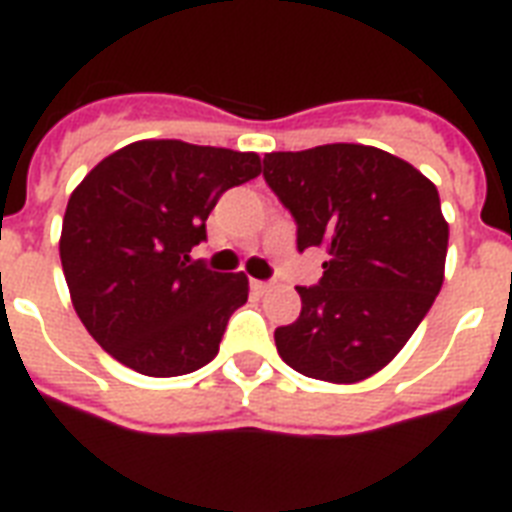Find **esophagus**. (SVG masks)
I'll use <instances>...</instances> for the list:
<instances>
[{
	"instance_id": "1",
	"label": "esophagus",
	"mask_w": 512,
	"mask_h": 512,
	"mask_svg": "<svg viewBox=\"0 0 512 512\" xmlns=\"http://www.w3.org/2000/svg\"><path fill=\"white\" fill-rule=\"evenodd\" d=\"M249 287L255 289L257 295H263V292H268V289H271V281H260V279H252V281H249Z\"/></svg>"
}]
</instances>
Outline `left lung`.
Segmentation results:
<instances>
[{
  "label": "left lung",
  "mask_w": 512,
  "mask_h": 512,
  "mask_svg": "<svg viewBox=\"0 0 512 512\" xmlns=\"http://www.w3.org/2000/svg\"><path fill=\"white\" fill-rule=\"evenodd\" d=\"M263 177L297 223V249L327 252L303 311L276 329L279 356L324 382H361L388 366L444 284L449 223L436 185L374 146L329 143L265 154Z\"/></svg>",
  "instance_id": "obj_1"
}]
</instances>
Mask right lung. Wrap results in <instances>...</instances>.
<instances>
[{"mask_svg":"<svg viewBox=\"0 0 512 512\" xmlns=\"http://www.w3.org/2000/svg\"><path fill=\"white\" fill-rule=\"evenodd\" d=\"M260 156L183 140H138L87 172L68 199L60 263L76 316L100 348L148 377L209 364L247 303L244 273L207 271L191 249L228 188Z\"/></svg>","mask_w":512,"mask_h":512,"instance_id":"1","label":"right lung"}]
</instances>
